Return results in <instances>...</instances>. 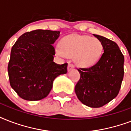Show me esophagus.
Instances as JSON below:
<instances>
[{
  "label": "esophagus",
  "instance_id": "34e87169",
  "mask_svg": "<svg viewBox=\"0 0 131 131\" xmlns=\"http://www.w3.org/2000/svg\"><path fill=\"white\" fill-rule=\"evenodd\" d=\"M73 69H74V66L72 64H69V65H68V71L69 72Z\"/></svg>",
  "mask_w": 131,
  "mask_h": 131
}]
</instances>
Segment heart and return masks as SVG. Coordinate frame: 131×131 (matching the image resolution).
Returning a JSON list of instances; mask_svg holds the SVG:
<instances>
[{"label":"heart","instance_id":"obj_1","mask_svg":"<svg viewBox=\"0 0 131 131\" xmlns=\"http://www.w3.org/2000/svg\"><path fill=\"white\" fill-rule=\"evenodd\" d=\"M102 43L96 38L89 36L71 35L64 37L60 42L57 52L60 55L75 56L76 62L82 67L94 66L103 54Z\"/></svg>","mask_w":131,"mask_h":131}]
</instances>
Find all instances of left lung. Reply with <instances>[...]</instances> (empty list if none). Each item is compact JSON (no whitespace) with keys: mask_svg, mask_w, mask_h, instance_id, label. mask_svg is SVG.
Masks as SVG:
<instances>
[{"mask_svg":"<svg viewBox=\"0 0 131 131\" xmlns=\"http://www.w3.org/2000/svg\"><path fill=\"white\" fill-rule=\"evenodd\" d=\"M102 43L104 53L96 64L78 69L80 79L75 87L78 99L90 107H101L116 97L124 78V58L117 43L94 35Z\"/></svg>","mask_w":131,"mask_h":131,"instance_id":"1","label":"left lung"}]
</instances>
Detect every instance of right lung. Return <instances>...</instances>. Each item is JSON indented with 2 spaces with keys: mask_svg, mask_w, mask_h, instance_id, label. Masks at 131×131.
<instances>
[{
  "mask_svg": "<svg viewBox=\"0 0 131 131\" xmlns=\"http://www.w3.org/2000/svg\"><path fill=\"white\" fill-rule=\"evenodd\" d=\"M60 31L35 30L18 38L11 48L8 74L11 88L26 101H39L51 91L56 78L67 73V63L53 62V44Z\"/></svg>",
  "mask_w": 131,
  "mask_h": 131,
  "instance_id": "add662e5",
  "label": "right lung"
}]
</instances>
